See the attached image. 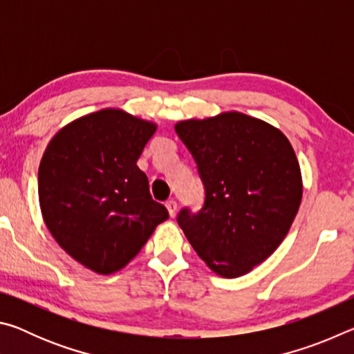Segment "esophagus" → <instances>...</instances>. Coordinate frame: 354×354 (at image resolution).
Wrapping results in <instances>:
<instances>
[{"mask_svg": "<svg viewBox=\"0 0 354 354\" xmlns=\"http://www.w3.org/2000/svg\"><path fill=\"white\" fill-rule=\"evenodd\" d=\"M165 207L169 209L170 217H175L176 211H178V203H176L175 200H167V201H165Z\"/></svg>", "mask_w": 354, "mask_h": 354, "instance_id": "34e87169", "label": "esophagus"}]
</instances>
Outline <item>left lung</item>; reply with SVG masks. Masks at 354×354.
Listing matches in <instances>:
<instances>
[{
  "mask_svg": "<svg viewBox=\"0 0 354 354\" xmlns=\"http://www.w3.org/2000/svg\"><path fill=\"white\" fill-rule=\"evenodd\" d=\"M175 131L194 156L206 198L178 223L206 266L237 278L267 259L289 232L303 196L295 151L278 128L242 112L184 120Z\"/></svg>",
  "mask_w": 354,
  "mask_h": 354,
  "instance_id": "1",
  "label": "left lung"
}]
</instances>
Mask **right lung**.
<instances>
[{"mask_svg":"<svg viewBox=\"0 0 354 354\" xmlns=\"http://www.w3.org/2000/svg\"><path fill=\"white\" fill-rule=\"evenodd\" d=\"M156 129L122 109H101L48 143L39 167L41 215L59 247L88 270H122L169 218L137 167Z\"/></svg>","mask_w":354,"mask_h":354,"instance_id":"obj_1","label":"right lung"}]
</instances>
